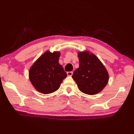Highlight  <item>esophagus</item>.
I'll use <instances>...</instances> for the list:
<instances>
[{"label": "esophagus", "instance_id": "1", "mask_svg": "<svg viewBox=\"0 0 134 134\" xmlns=\"http://www.w3.org/2000/svg\"><path fill=\"white\" fill-rule=\"evenodd\" d=\"M67 75L68 76H72V74H73V72H72V71H69V72H67Z\"/></svg>", "mask_w": 134, "mask_h": 134}]
</instances>
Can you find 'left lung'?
I'll list each match as a JSON object with an SVG mask.
<instances>
[{"mask_svg": "<svg viewBox=\"0 0 134 134\" xmlns=\"http://www.w3.org/2000/svg\"><path fill=\"white\" fill-rule=\"evenodd\" d=\"M79 67L72 76L79 90L89 95L99 93L109 80L107 69L99 59L88 51L78 53Z\"/></svg>", "mask_w": 134, "mask_h": 134, "instance_id": "obj_1", "label": "left lung"}]
</instances>
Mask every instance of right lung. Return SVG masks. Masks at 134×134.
Masks as SVG:
<instances>
[{
    "mask_svg": "<svg viewBox=\"0 0 134 134\" xmlns=\"http://www.w3.org/2000/svg\"><path fill=\"white\" fill-rule=\"evenodd\" d=\"M59 52L47 51L31 67L29 79L34 87L43 94H50L58 90L67 76L59 63Z\"/></svg>",
    "mask_w": 134,
    "mask_h": 134,
    "instance_id": "obj_1",
    "label": "right lung"
}]
</instances>
